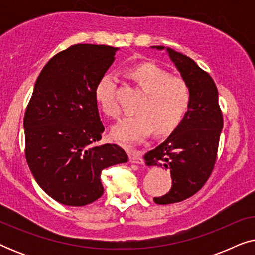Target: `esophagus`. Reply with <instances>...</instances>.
Instances as JSON below:
<instances>
[{
	"label": "esophagus",
	"mask_w": 255,
	"mask_h": 255,
	"mask_svg": "<svg viewBox=\"0 0 255 255\" xmlns=\"http://www.w3.org/2000/svg\"><path fill=\"white\" fill-rule=\"evenodd\" d=\"M128 158H130V161L132 163H138V165L144 163L141 152L137 151V149H130V152H128Z\"/></svg>",
	"instance_id": "34e87169"
}]
</instances>
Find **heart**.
I'll return each mask as SVG.
<instances>
[{"instance_id": "1", "label": "heart", "mask_w": 255, "mask_h": 255, "mask_svg": "<svg viewBox=\"0 0 255 255\" xmlns=\"http://www.w3.org/2000/svg\"><path fill=\"white\" fill-rule=\"evenodd\" d=\"M130 73L145 92V96L138 104V114L123 118L113 128V137L122 142H139L153 130L158 135L172 133L189 110V87L182 79L172 76L152 62L134 66ZM95 95L108 116H120L114 73L108 72L101 76Z\"/></svg>"}]
</instances>
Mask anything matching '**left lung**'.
I'll return each mask as SVG.
<instances>
[{
  "label": "left lung",
  "mask_w": 255,
  "mask_h": 255,
  "mask_svg": "<svg viewBox=\"0 0 255 255\" xmlns=\"http://www.w3.org/2000/svg\"><path fill=\"white\" fill-rule=\"evenodd\" d=\"M167 52L189 87L191 101L187 115L173 133L144 155L147 166H163L170 170L172 188L163 196L153 198L156 204L187 200L204 186L217 160L223 128L218 90L209 73L187 55L172 48H167Z\"/></svg>",
  "instance_id": "1"
}]
</instances>
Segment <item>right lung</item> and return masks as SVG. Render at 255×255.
Instances as JSON below:
<instances>
[{
	"label": "right lung",
	"mask_w": 255,
	"mask_h": 255,
	"mask_svg": "<svg viewBox=\"0 0 255 255\" xmlns=\"http://www.w3.org/2000/svg\"><path fill=\"white\" fill-rule=\"evenodd\" d=\"M117 47L76 44L41 69L24 115L25 158L39 187L59 203L82 207L103 195L101 173L128 161L115 144L99 145L104 125L95 88Z\"/></svg>",
	"instance_id": "right-lung-1"
}]
</instances>
